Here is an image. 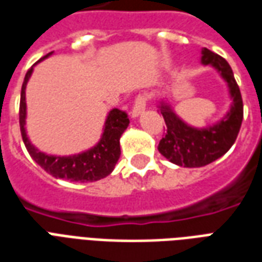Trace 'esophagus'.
I'll return each instance as SVG.
<instances>
[{"instance_id": "1", "label": "esophagus", "mask_w": 262, "mask_h": 262, "mask_svg": "<svg viewBox=\"0 0 262 262\" xmlns=\"http://www.w3.org/2000/svg\"><path fill=\"white\" fill-rule=\"evenodd\" d=\"M146 103H147V97L146 95H139L135 99V105L132 108V118H137L139 115H142L146 109Z\"/></svg>"}]
</instances>
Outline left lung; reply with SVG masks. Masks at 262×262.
I'll return each mask as SVG.
<instances>
[{"label":"left lung","instance_id":"1","mask_svg":"<svg viewBox=\"0 0 262 262\" xmlns=\"http://www.w3.org/2000/svg\"><path fill=\"white\" fill-rule=\"evenodd\" d=\"M201 63L213 67L229 88L231 105L222 119L206 127H193L176 114L168 101L161 99L159 102L160 114L167 125V133L159 143V151L172 164L187 168L208 165L227 153L236 142L243 122L242 94L229 63L206 48L202 49Z\"/></svg>","mask_w":262,"mask_h":262}]
</instances>
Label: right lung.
<instances>
[{"label": "right lung", "mask_w": 262, "mask_h": 262, "mask_svg": "<svg viewBox=\"0 0 262 262\" xmlns=\"http://www.w3.org/2000/svg\"><path fill=\"white\" fill-rule=\"evenodd\" d=\"M50 54L52 53L46 54L37 63L48 59ZM37 63H35L28 70L24 84H22V91H20L19 126L22 140L25 143L28 153L31 154L32 159L35 160L43 170L56 178L75 182H92L108 177L114 171L115 165L120 157V136L123 135L126 127L129 126V118H127L126 112L116 108L109 111L105 125H103L102 136L99 139V142L90 150L73 154V156H52V154L43 153L32 144L25 129L26 84L33 73V67Z\"/></svg>", "instance_id": "right-lung-1"}]
</instances>
